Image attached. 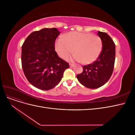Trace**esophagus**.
<instances>
[{"mask_svg":"<svg viewBox=\"0 0 135 135\" xmlns=\"http://www.w3.org/2000/svg\"><path fill=\"white\" fill-rule=\"evenodd\" d=\"M69 65H70V68H73V67L74 66V64H73L70 63V64H69Z\"/></svg>","mask_w":135,"mask_h":135,"instance_id":"esophagus-1","label":"esophagus"}]
</instances>
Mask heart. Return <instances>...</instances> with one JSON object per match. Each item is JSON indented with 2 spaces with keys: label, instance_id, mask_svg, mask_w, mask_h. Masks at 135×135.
<instances>
[{
  "label": "heart",
  "instance_id": "b5f03b06",
  "mask_svg": "<svg viewBox=\"0 0 135 135\" xmlns=\"http://www.w3.org/2000/svg\"><path fill=\"white\" fill-rule=\"evenodd\" d=\"M73 59L84 64H91L99 57L103 49V42L96 35L79 32H70L60 36L55 42V50L59 56L66 59L73 52Z\"/></svg>",
  "mask_w": 135,
  "mask_h": 135
}]
</instances>
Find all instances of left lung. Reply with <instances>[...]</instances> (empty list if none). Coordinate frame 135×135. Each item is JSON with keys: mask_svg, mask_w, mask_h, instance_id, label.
<instances>
[{"mask_svg": "<svg viewBox=\"0 0 135 135\" xmlns=\"http://www.w3.org/2000/svg\"><path fill=\"white\" fill-rule=\"evenodd\" d=\"M103 42L99 57L93 64L83 66V72L76 78L84 87L95 89L103 86L111 77L115 59V45L106 32L98 31Z\"/></svg>", "mask_w": 135, "mask_h": 135, "instance_id": "1", "label": "left lung"}]
</instances>
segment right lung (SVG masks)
I'll list each match as a JSON object with an SVG mask.
<instances>
[{"label": "right lung", "instance_id": "add662e5", "mask_svg": "<svg viewBox=\"0 0 135 135\" xmlns=\"http://www.w3.org/2000/svg\"><path fill=\"white\" fill-rule=\"evenodd\" d=\"M60 32L56 28H44L32 32L22 46L21 62L28 81L42 90L54 88L69 68V63L59 57L55 42Z\"/></svg>", "mask_w": 135, "mask_h": 135}]
</instances>
